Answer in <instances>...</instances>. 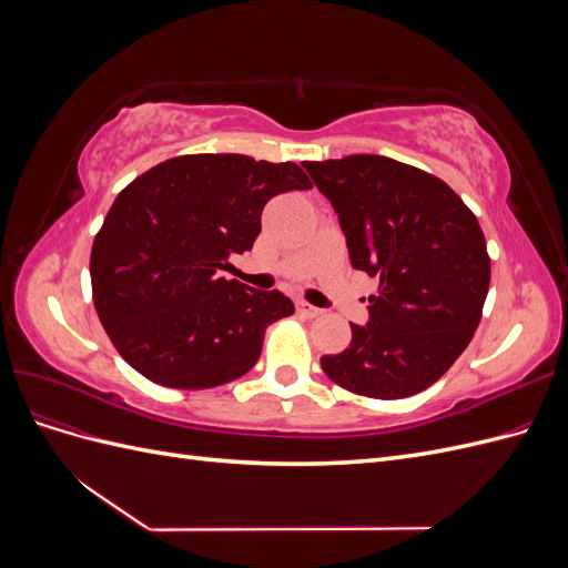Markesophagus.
Returning <instances> with one entry per match:
<instances>
[{
  "mask_svg": "<svg viewBox=\"0 0 568 568\" xmlns=\"http://www.w3.org/2000/svg\"><path fill=\"white\" fill-rule=\"evenodd\" d=\"M298 313H301L303 317H307V320H315V317H320L324 311H322V307L311 305V303H298Z\"/></svg>",
  "mask_w": 568,
  "mask_h": 568,
  "instance_id": "1",
  "label": "esophagus"
}]
</instances>
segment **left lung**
Returning a JSON list of instances; mask_svg holds the SVG:
<instances>
[{
    "instance_id": "1",
    "label": "left lung",
    "mask_w": 568,
    "mask_h": 568,
    "mask_svg": "<svg viewBox=\"0 0 568 568\" xmlns=\"http://www.w3.org/2000/svg\"><path fill=\"white\" fill-rule=\"evenodd\" d=\"M332 201L355 270L379 277L369 322L351 346L324 355L332 382L367 398L415 395L469 346L490 286L476 215L443 180L374 153L305 161Z\"/></svg>"
}]
</instances>
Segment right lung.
Here are the masks:
<instances>
[{
    "mask_svg": "<svg viewBox=\"0 0 568 568\" xmlns=\"http://www.w3.org/2000/svg\"><path fill=\"white\" fill-rule=\"evenodd\" d=\"M296 163L192 153L132 180L90 255L97 315L125 363L168 388H213L244 376L265 329L294 315L282 291L222 277L253 248L265 203L311 189Z\"/></svg>",
    "mask_w": 568,
    "mask_h": 568,
    "instance_id": "right-lung-1",
    "label": "right lung"
}]
</instances>
